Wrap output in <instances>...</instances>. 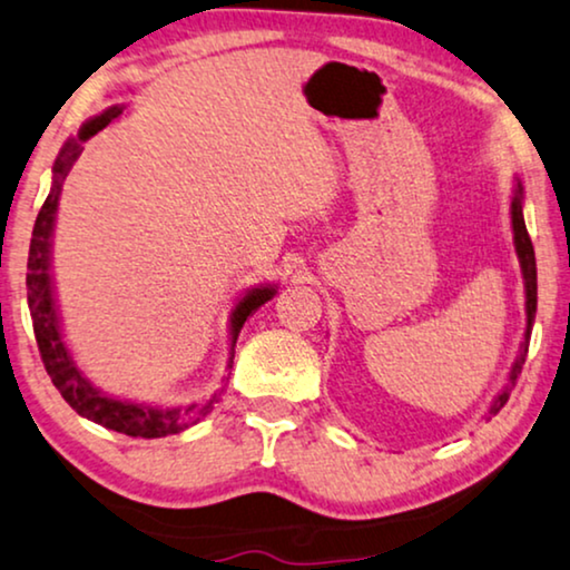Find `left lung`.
Listing matches in <instances>:
<instances>
[{
    "mask_svg": "<svg viewBox=\"0 0 570 570\" xmlns=\"http://www.w3.org/2000/svg\"><path fill=\"white\" fill-rule=\"evenodd\" d=\"M513 234H515V252L518 261H521V271H523V281H525V313H529V326H525V342L521 344V355H518L513 371H510V384L502 389L500 397L494 400L489 415H497L505 402L510 400V389H513L515 379L521 376V368L525 363V352H529V336H531V323H534V313H537V261H534V244L529 239V232H525L523 223V210H521V186H518L515 199H513Z\"/></svg>",
    "mask_w": 570,
    "mask_h": 570,
    "instance_id": "obj_1",
    "label": "left lung"
}]
</instances>
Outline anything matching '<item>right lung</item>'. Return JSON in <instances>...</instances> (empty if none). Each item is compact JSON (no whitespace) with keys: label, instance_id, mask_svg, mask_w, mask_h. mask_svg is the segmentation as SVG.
Masks as SVG:
<instances>
[{"label":"right lung","instance_id":"add662e5","mask_svg":"<svg viewBox=\"0 0 570 570\" xmlns=\"http://www.w3.org/2000/svg\"><path fill=\"white\" fill-rule=\"evenodd\" d=\"M124 112L120 107H110L102 115L89 120L78 134V139H70L62 147L60 157L55 160V176H52V189L49 197L41 205L39 215H36V226L31 236V252H28V273H26V286H28V307H31V321H33V334L36 344H39L41 363L57 386V392L62 394V400L76 410L78 415L89 417V421L99 423V426L118 431L126 436H141V439H157L178 434V431L194 426L202 417L213 410V402L218 400V394H213L210 400L197 402V405L186 407H144L134 405V402H120L110 400L107 394L97 392L89 381L81 376V371L76 368V363L70 360V352L65 350L62 336H60V323H57L55 313V299H52V284H49V236H52L55 226V213H57V199H60V189L68 178L70 168L81 155V144L89 141L94 134L102 131L112 118ZM276 289L271 286H261V289H252L234 309L232 318V347H236V338L244 321L255 313L257 307L265 305ZM234 363V357H232ZM232 368V365H228Z\"/></svg>","mask_w":570,"mask_h":570}]
</instances>
